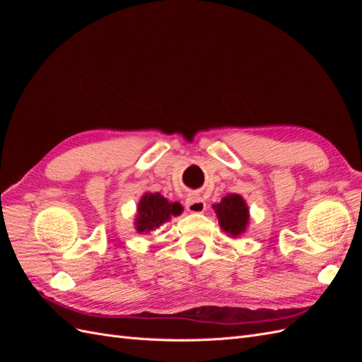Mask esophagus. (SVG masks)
Listing matches in <instances>:
<instances>
[{
  "label": "esophagus",
  "mask_w": 362,
  "mask_h": 362,
  "mask_svg": "<svg viewBox=\"0 0 362 362\" xmlns=\"http://www.w3.org/2000/svg\"><path fill=\"white\" fill-rule=\"evenodd\" d=\"M185 206H187V211L190 213H204L206 210V204L199 194H189L187 201H185Z\"/></svg>",
  "instance_id": "obj_1"
}]
</instances>
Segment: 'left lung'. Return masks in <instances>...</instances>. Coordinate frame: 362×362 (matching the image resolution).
Returning <instances> with one entry per match:
<instances>
[{
	"label": "left lung",
	"mask_w": 362,
	"mask_h": 362,
	"mask_svg": "<svg viewBox=\"0 0 362 362\" xmlns=\"http://www.w3.org/2000/svg\"><path fill=\"white\" fill-rule=\"evenodd\" d=\"M213 208L225 233L238 237L246 231L249 223V208L242 196L235 193L228 194L221 202L214 204Z\"/></svg>",
	"instance_id": "left-lung-1"
}]
</instances>
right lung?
Segmentation results:
<instances>
[{
    "mask_svg": "<svg viewBox=\"0 0 362 362\" xmlns=\"http://www.w3.org/2000/svg\"><path fill=\"white\" fill-rule=\"evenodd\" d=\"M182 206L178 202H169L160 193H145L137 205L136 229L144 234L154 231L164 222H169L172 216H180Z\"/></svg>",
    "mask_w": 362,
    "mask_h": 362,
    "instance_id": "obj_1",
    "label": "right lung"
}]
</instances>
